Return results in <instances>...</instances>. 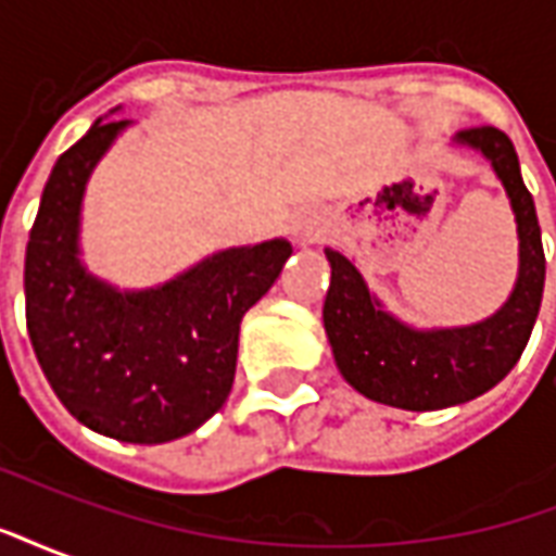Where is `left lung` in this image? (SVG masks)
<instances>
[{
	"mask_svg": "<svg viewBox=\"0 0 556 556\" xmlns=\"http://www.w3.org/2000/svg\"><path fill=\"white\" fill-rule=\"evenodd\" d=\"M458 146L491 160L518 223V279L497 313L467 327L417 330L381 309L361 270L337 250L325 298V330L342 378L372 402L402 410H441L482 396L513 369L536 325L545 289V250L536 205L525 187L518 154L497 127H467Z\"/></svg>",
	"mask_w": 556,
	"mask_h": 556,
	"instance_id": "1",
	"label": "left lung"
}]
</instances>
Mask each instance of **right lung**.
<instances>
[{"instance_id":"obj_1","label":"right lung","mask_w":556,"mask_h":556,"mask_svg":"<svg viewBox=\"0 0 556 556\" xmlns=\"http://www.w3.org/2000/svg\"><path fill=\"white\" fill-rule=\"evenodd\" d=\"M130 122H94L55 160L26 247V327L59 402L106 438L166 443L229 399L243 313L277 282L291 243L223 250L166 286L118 291L79 262L91 169Z\"/></svg>"}]
</instances>
